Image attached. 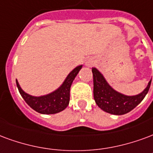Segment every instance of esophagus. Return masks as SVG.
Listing matches in <instances>:
<instances>
[{
  "mask_svg": "<svg viewBox=\"0 0 153 153\" xmlns=\"http://www.w3.org/2000/svg\"><path fill=\"white\" fill-rule=\"evenodd\" d=\"M86 65L89 66V67H91V65H93V61H91V60H88V62H86Z\"/></svg>",
  "mask_w": 153,
  "mask_h": 153,
  "instance_id": "obj_1",
  "label": "esophagus"
}]
</instances>
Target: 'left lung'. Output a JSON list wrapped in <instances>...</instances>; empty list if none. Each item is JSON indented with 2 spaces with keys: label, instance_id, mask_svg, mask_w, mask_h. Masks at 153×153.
Instances as JSON below:
<instances>
[{
  "label": "left lung",
  "instance_id": "left-lung-1",
  "mask_svg": "<svg viewBox=\"0 0 153 153\" xmlns=\"http://www.w3.org/2000/svg\"><path fill=\"white\" fill-rule=\"evenodd\" d=\"M93 74V95L97 105L102 110L114 115H123L131 111L139 105L147 93L151 85L150 80L147 88L141 93L135 96H126L115 91L97 68L91 69Z\"/></svg>",
  "mask_w": 153,
  "mask_h": 153
}]
</instances>
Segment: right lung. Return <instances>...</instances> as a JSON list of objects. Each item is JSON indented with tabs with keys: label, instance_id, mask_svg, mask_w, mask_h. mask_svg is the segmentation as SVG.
Returning a JSON list of instances; mask_svg holds the SVG:
<instances>
[{
	"label": "right lung",
	"instance_id": "obj_1",
	"mask_svg": "<svg viewBox=\"0 0 153 153\" xmlns=\"http://www.w3.org/2000/svg\"><path fill=\"white\" fill-rule=\"evenodd\" d=\"M82 65H79L74 68L65 78V81L56 91L51 93L41 96L33 97L26 93L19 85L16 79V84L19 92L26 103L34 110L42 114H54L64 110L70 102V90L72 82Z\"/></svg>",
	"mask_w": 153,
	"mask_h": 153
}]
</instances>
